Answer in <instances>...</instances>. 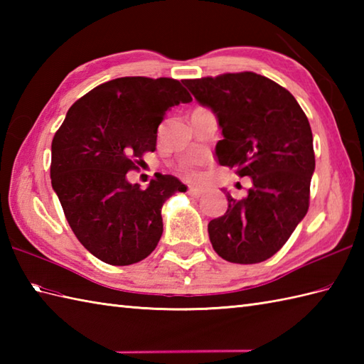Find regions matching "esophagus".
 <instances>
[{
	"label": "esophagus",
	"mask_w": 364,
	"mask_h": 364,
	"mask_svg": "<svg viewBox=\"0 0 364 364\" xmlns=\"http://www.w3.org/2000/svg\"><path fill=\"white\" fill-rule=\"evenodd\" d=\"M189 194L194 197H202L205 194L203 188H197V186H189Z\"/></svg>",
	"instance_id": "34e87169"
}]
</instances>
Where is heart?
I'll list each match as a JSON object with an SVG mask.
<instances>
[{
  "label": "heart",
  "mask_w": 364,
  "mask_h": 364,
  "mask_svg": "<svg viewBox=\"0 0 364 364\" xmlns=\"http://www.w3.org/2000/svg\"><path fill=\"white\" fill-rule=\"evenodd\" d=\"M186 168H188V170H189V168H192V166H186Z\"/></svg>",
  "instance_id": "1"
}]
</instances>
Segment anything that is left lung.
<instances>
[{"label":"left lung","instance_id":"1","mask_svg":"<svg viewBox=\"0 0 364 364\" xmlns=\"http://www.w3.org/2000/svg\"><path fill=\"white\" fill-rule=\"evenodd\" d=\"M200 105L215 114L220 166L250 176L244 198L225 191L227 213L208 223L215 253L236 264H257L282 249L310 206L314 172L311 127L297 100L253 72L184 80Z\"/></svg>","mask_w":364,"mask_h":364}]
</instances>
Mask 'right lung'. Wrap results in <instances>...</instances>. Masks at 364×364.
<instances>
[{"instance_id": "right-lung-1", "label": "right lung", "mask_w": 364, "mask_h": 364, "mask_svg": "<svg viewBox=\"0 0 364 364\" xmlns=\"http://www.w3.org/2000/svg\"><path fill=\"white\" fill-rule=\"evenodd\" d=\"M192 102L180 81L125 76L100 84L68 109L51 144V186L86 249L112 266L142 261L162 235L161 208L186 186L158 175L149 188L127 180L156 150L166 112Z\"/></svg>"}]
</instances>
